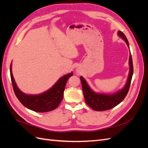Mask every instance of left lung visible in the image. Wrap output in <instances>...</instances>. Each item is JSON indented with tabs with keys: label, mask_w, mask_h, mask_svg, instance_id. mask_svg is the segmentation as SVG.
<instances>
[{
	"label": "left lung",
	"mask_w": 148,
	"mask_h": 148,
	"mask_svg": "<svg viewBox=\"0 0 148 148\" xmlns=\"http://www.w3.org/2000/svg\"><path fill=\"white\" fill-rule=\"evenodd\" d=\"M117 34L124 40L127 45V47L130 48L128 40L124 34L119 31ZM129 64H130V73H129L126 84L122 89L114 94H105L94 92L90 88L85 79L82 76L80 77L86 103L89 107L97 111H106L116 106L124 100L129 91V89H130L132 74H133V65H132V60L131 54L130 55V59H129Z\"/></svg>",
	"instance_id": "8db88e82"
}]
</instances>
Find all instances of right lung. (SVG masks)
<instances>
[{
	"label": "right lung",
	"mask_w": 148,
	"mask_h": 148,
	"mask_svg": "<svg viewBox=\"0 0 148 148\" xmlns=\"http://www.w3.org/2000/svg\"><path fill=\"white\" fill-rule=\"evenodd\" d=\"M10 73L14 91L18 101L25 107L38 112L51 111L58 107L63 99L66 82L73 75V73L64 75L47 91L38 95H31L22 92L18 88L12 75V62L10 64Z\"/></svg>",
	"instance_id": "right-lung-1"
}]
</instances>
